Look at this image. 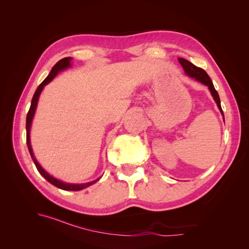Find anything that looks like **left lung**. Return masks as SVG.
<instances>
[{"mask_svg":"<svg viewBox=\"0 0 249 249\" xmlns=\"http://www.w3.org/2000/svg\"><path fill=\"white\" fill-rule=\"evenodd\" d=\"M178 62L180 63V65L183 66V69H184L185 72L188 74V76L191 77V78H194L195 80H197L199 82H201L202 84H205V85H207L209 87L210 91H211V93H212L218 108H219V110L221 111L222 115H223V111L221 109L219 95H218V92L216 91V89H215V87L213 85V82H212V80L210 79V77L208 76V73L206 72V71L200 69V67L195 66L194 64H192L191 62L188 61V60L183 59V58H178Z\"/></svg>","mask_w":249,"mask_h":249,"instance_id":"obj_1","label":"left lung"}]
</instances>
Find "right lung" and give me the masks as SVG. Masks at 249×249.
Listing matches in <instances>:
<instances>
[{
	"mask_svg": "<svg viewBox=\"0 0 249 249\" xmlns=\"http://www.w3.org/2000/svg\"><path fill=\"white\" fill-rule=\"evenodd\" d=\"M71 57H66V58H63L60 60V61H58L54 66H53V69L50 72L49 76L44 79V81L41 83V84L37 87L36 91L33 95V99H32V102H31V107H30L29 109V112L27 114V120H26V130H27V144H28V148H29V152L30 154H31V157L33 159V162L35 164V166L37 168V170L39 171L40 175L46 178L48 182H50L51 184H53L54 186H56L57 188H60V189L62 190H66V191H79V190H82V189H85V188L89 187L93 185L95 182H97L99 180V178L93 180V182H90V183H86V184H66V183H63L61 182V180H59L55 178H53L52 176H50L49 173L44 170L40 165L38 164V162H37V160L34 158V155H33V152H32V147H31V143H30V127H31V123H32V119H33V116H34V113H35V110H36V106H37V102H38V97H39V94L41 92V90L43 89L44 85H47L48 83H50L53 79H54L56 77V74L60 71H62L64 69H66V67L71 66Z\"/></svg>",
	"mask_w": 249,
	"mask_h": 249,
	"instance_id": "add662e5",
	"label": "right lung"
}]
</instances>
